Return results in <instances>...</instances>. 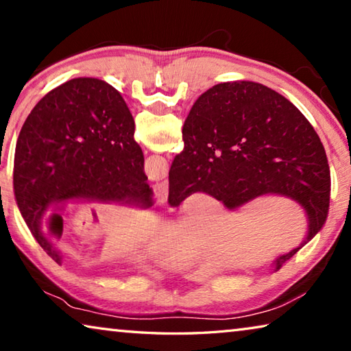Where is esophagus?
<instances>
[{"label": "esophagus", "mask_w": 351, "mask_h": 351, "mask_svg": "<svg viewBox=\"0 0 351 351\" xmlns=\"http://www.w3.org/2000/svg\"><path fill=\"white\" fill-rule=\"evenodd\" d=\"M153 190H154V198H156L158 203H165V201H167V198H169V182L167 181L158 182Z\"/></svg>", "instance_id": "1"}]
</instances>
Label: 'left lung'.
Wrapping results in <instances>:
<instances>
[{
    "label": "left lung",
    "mask_w": 351,
    "mask_h": 351,
    "mask_svg": "<svg viewBox=\"0 0 351 351\" xmlns=\"http://www.w3.org/2000/svg\"><path fill=\"white\" fill-rule=\"evenodd\" d=\"M14 192L35 240L58 265L62 254L41 228L52 207L97 201L150 209L144 153L121 93L91 77L47 93L16 141Z\"/></svg>",
    "instance_id": "obj_1"
}]
</instances>
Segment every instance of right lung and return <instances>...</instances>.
I'll return each instance as SVG.
<instances>
[{
	"label": "right lung",
	"instance_id": "obj_1",
	"mask_svg": "<svg viewBox=\"0 0 351 351\" xmlns=\"http://www.w3.org/2000/svg\"><path fill=\"white\" fill-rule=\"evenodd\" d=\"M182 141L169 171L170 206L204 192L235 210L263 195H280L306 213L302 246L322 229L330 206L325 148L282 94L247 80L218 83L193 104ZM300 247L277 257L274 271Z\"/></svg>",
	"mask_w": 351,
	"mask_h": 351
}]
</instances>
